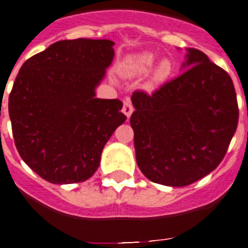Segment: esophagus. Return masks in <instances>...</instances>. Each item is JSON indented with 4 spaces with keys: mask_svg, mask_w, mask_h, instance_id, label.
Listing matches in <instances>:
<instances>
[{
    "mask_svg": "<svg viewBox=\"0 0 248 248\" xmlns=\"http://www.w3.org/2000/svg\"><path fill=\"white\" fill-rule=\"evenodd\" d=\"M122 112H124V115H126L127 118H130V116L132 115L133 112V107L132 103H131L130 100H126L124 102V107H122Z\"/></svg>",
    "mask_w": 248,
    "mask_h": 248,
    "instance_id": "1",
    "label": "esophagus"
}]
</instances>
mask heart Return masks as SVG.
<instances>
[{
  "label": "heart",
  "mask_w": 248,
  "mask_h": 248,
  "mask_svg": "<svg viewBox=\"0 0 248 248\" xmlns=\"http://www.w3.org/2000/svg\"><path fill=\"white\" fill-rule=\"evenodd\" d=\"M157 60V56L150 51H143V52L133 53L130 55L122 62L121 64V72L124 76L128 78L133 77H139L147 73L152 68ZM172 71V64L170 60L162 59L155 66L154 71L151 73L150 78L147 81L148 90H155V88L160 87L166 79L169 78Z\"/></svg>",
  "instance_id": "obj_1"
}]
</instances>
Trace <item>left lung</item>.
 Segmentation results:
<instances>
[{"mask_svg":"<svg viewBox=\"0 0 248 248\" xmlns=\"http://www.w3.org/2000/svg\"><path fill=\"white\" fill-rule=\"evenodd\" d=\"M181 75L148 96L131 101L136 161L150 181L182 187L223 160L238 124L233 82L203 52L186 48Z\"/></svg>","mask_w":248,"mask_h":248,"instance_id":"8db88e82","label":"left lung"}]
</instances>
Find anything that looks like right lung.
Returning <instances> with one entry per match:
<instances>
[{"instance_id":"1","label":"right lung","mask_w":248,"mask_h":248,"mask_svg":"<svg viewBox=\"0 0 248 248\" xmlns=\"http://www.w3.org/2000/svg\"><path fill=\"white\" fill-rule=\"evenodd\" d=\"M113 46L109 40L59 41L27 60L15 79L8 98L15 145L51 184L93 176L103 147L126 121L121 101L96 97Z\"/></svg>"}]
</instances>
